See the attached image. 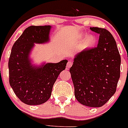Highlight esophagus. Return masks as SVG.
Masks as SVG:
<instances>
[{
  "label": "esophagus",
  "mask_w": 128,
  "mask_h": 128,
  "mask_svg": "<svg viewBox=\"0 0 128 128\" xmlns=\"http://www.w3.org/2000/svg\"><path fill=\"white\" fill-rule=\"evenodd\" d=\"M72 64H73L72 61L70 60L69 62H68V64H67V68H70L71 66H72Z\"/></svg>",
  "instance_id": "1"
}]
</instances>
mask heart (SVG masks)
Instances as JSON below:
<instances>
[{
  "label": "heart",
  "instance_id": "b5f03b06",
  "mask_svg": "<svg viewBox=\"0 0 128 128\" xmlns=\"http://www.w3.org/2000/svg\"><path fill=\"white\" fill-rule=\"evenodd\" d=\"M85 36V35H83ZM96 44V38L94 36H88L84 40L82 44V48L83 49H88L93 48Z\"/></svg>",
  "mask_w": 128,
  "mask_h": 128
}]
</instances>
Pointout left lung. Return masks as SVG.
I'll use <instances>...</instances> for the list:
<instances>
[{
  "mask_svg": "<svg viewBox=\"0 0 128 128\" xmlns=\"http://www.w3.org/2000/svg\"><path fill=\"white\" fill-rule=\"evenodd\" d=\"M90 28L100 34L98 46L77 54L70 72L77 100L88 107H100L116 90L121 58L110 32L102 28Z\"/></svg>",
  "mask_w": 128,
  "mask_h": 128,
  "instance_id": "8db88e82",
  "label": "left lung"
}]
</instances>
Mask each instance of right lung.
<instances>
[{
  "label": "right lung",
  "instance_id": "1",
  "mask_svg": "<svg viewBox=\"0 0 128 128\" xmlns=\"http://www.w3.org/2000/svg\"><path fill=\"white\" fill-rule=\"evenodd\" d=\"M50 25L30 26L16 41L8 61L9 82L18 98L24 104L40 105L51 97L58 76L66 68L67 60L35 66L29 54L34 44L49 42Z\"/></svg>",
  "mask_w": 128,
  "mask_h": 128
}]
</instances>
